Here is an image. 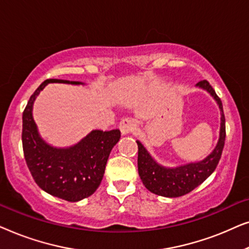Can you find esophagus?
Segmentation results:
<instances>
[{
	"instance_id": "1",
	"label": "esophagus",
	"mask_w": 249,
	"mask_h": 249,
	"mask_svg": "<svg viewBox=\"0 0 249 249\" xmlns=\"http://www.w3.org/2000/svg\"><path fill=\"white\" fill-rule=\"evenodd\" d=\"M119 129H120L122 135H129L135 131L136 124L134 120L125 118V119H122L120 121V124H119Z\"/></svg>"
}]
</instances>
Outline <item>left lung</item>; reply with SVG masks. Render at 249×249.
Wrapping results in <instances>:
<instances>
[{
    "label": "left lung",
    "instance_id": "1",
    "mask_svg": "<svg viewBox=\"0 0 249 249\" xmlns=\"http://www.w3.org/2000/svg\"><path fill=\"white\" fill-rule=\"evenodd\" d=\"M196 87L206 90L219 105L221 111L220 132L216 146L211 154L198 162H190L178 166H164L155 161L145 146L137 141L138 145V173L142 183L149 192L163 197H180L186 195L205 181L216 169L222 154L226 141V120L222 102L209 81L202 80Z\"/></svg>",
    "mask_w": 249,
    "mask_h": 249
}]
</instances>
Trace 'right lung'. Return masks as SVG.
<instances>
[{"mask_svg": "<svg viewBox=\"0 0 249 249\" xmlns=\"http://www.w3.org/2000/svg\"><path fill=\"white\" fill-rule=\"evenodd\" d=\"M85 85L81 81L47 79L40 84L22 113V148L34 180L44 192L68 202H78L101 185L108 155L120 139V130H93L77 144L55 147L40 137L33 105L47 84Z\"/></svg>", "mask_w": 249, "mask_h": 249, "instance_id": "obj_1", "label": "right lung"}]
</instances>
